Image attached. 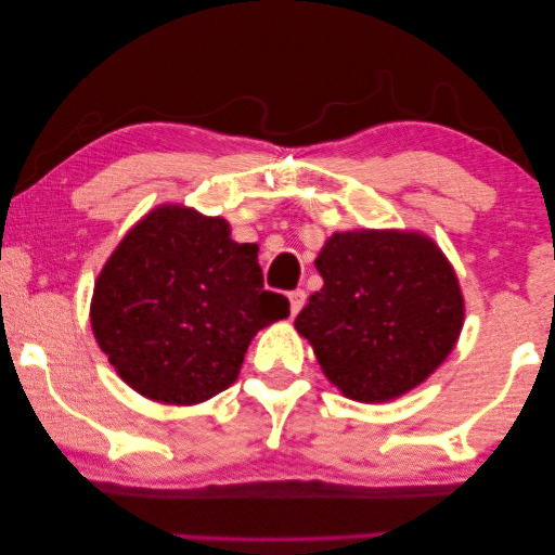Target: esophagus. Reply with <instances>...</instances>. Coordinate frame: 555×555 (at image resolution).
Returning a JSON list of instances; mask_svg holds the SVG:
<instances>
[{"instance_id":"obj_1","label":"esophagus","mask_w":555,"mask_h":555,"mask_svg":"<svg viewBox=\"0 0 555 555\" xmlns=\"http://www.w3.org/2000/svg\"><path fill=\"white\" fill-rule=\"evenodd\" d=\"M287 299H289V312H293V317L299 312V310H302V307H305V302H307V293H305V289H293V293H289L287 295Z\"/></svg>"}]
</instances>
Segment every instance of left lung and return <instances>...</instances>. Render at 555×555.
Segmentation results:
<instances>
[{"label":"left lung","instance_id":"obj_1","mask_svg":"<svg viewBox=\"0 0 555 555\" xmlns=\"http://www.w3.org/2000/svg\"><path fill=\"white\" fill-rule=\"evenodd\" d=\"M314 266L324 285L297 314L295 330L351 401H393L455 349L465 299L455 270L428 235L334 233Z\"/></svg>","mask_w":555,"mask_h":555}]
</instances>
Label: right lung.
<instances>
[{
	"label": "right lung",
	"mask_w": 555,
	"mask_h": 555,
	"mask_svg": "<svg viewBox=\"0 0 555 555\" xmlns=\"http://www.w3.org/2000/svg\"><path fill=\"white\" fill-rule=\"evenodd\" d=\"M289 314L262 287L256 243L223 218L157 206L100 270L90 326L117 376L171 405L208 401L238 378L250 339Z\"/></svg>",
	"instance_id": "right-lung-1"
}]
</instances>
